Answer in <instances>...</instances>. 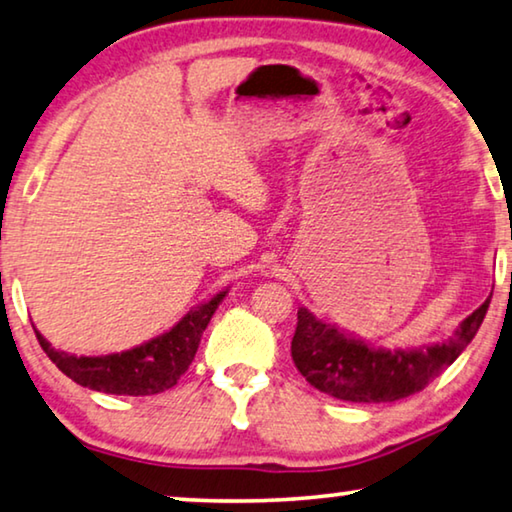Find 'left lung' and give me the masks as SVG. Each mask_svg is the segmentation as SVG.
<instances>
[{"instance_id":"1","label":"left lung","mask_w":512,"mask_h":512,"mask_svg":"<svg viewBox=\"0 0 512 512\" xmlns=\"http://www.w3.org/2000/svg\"><path fill=\"white\" fill-rule=\"evenodd\" d=\"M492 299V294H490ZM487 299L457 326L451 338L416 349H381L354 338L299 308L292 358L310 386L345 402H395L439 377L460 356L483 324Z\"/></svg>"}]
</instances>
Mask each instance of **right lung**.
I'll list each match as a JSON object with an SVG mask.
<instances>
[{
	"instance_id": "obj_1",
	"label": "right lung",
	"mask_w": 512,
	"mask_h": 512,
	"mask_svg": "<svg viewBox=\"0 0 512 512\" xmlns=\"http://www.w3.org/2000/svg\"><path fill=\"white\" fill-rule=\"evenodd\" d=\"M225 294L227 289L190 310L167 333L121 354L75 356L55 349L41 333L34 331L43 352L75 384L110 395H156L177 384L193 363L202 333Z\"/></svg>"
}]
</instances>
